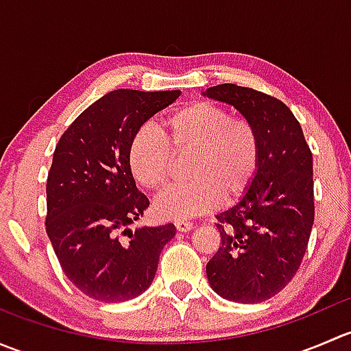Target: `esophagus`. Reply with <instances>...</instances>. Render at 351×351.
<instances>
[{
	"label": "esophagus",
	"mask_w": 351,
	"mask_h": 351,
	"mask_svg": "<svg viewBox=\"0 0 351 351\" xmlns=\"http://www.w3.org/2000/svg\"><path fill=\"white\" fill-rule=\"evenodd\" d=\"M175 228L176 231L180 232H189L190 229L193 228V224L190 221H183V219H180V221H175Z\"/></svg>",
	"instance_id": "obj_1"
}]
</instances>
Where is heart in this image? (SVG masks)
Returning <instances> with one entry per match:
<instances>
[{"instance_id": "1", "label": "heart", "mask_w": 351, "mask_h": 351, "mask_svg": "<svg viewBox=\"0 0 351 351\" xmlns=\"http://www.w3.org/2000/svg\"><path fill=\"white\" fill-rule=\"evenodd\" d=\"M189 183L156 198L159 217L186 219L210 210L219 202L238 200L260 168V137L253 123L232 117L214 101H193L162 120V136L151 125L136 130L127 161L143 189L159 192L169 182L175 158H186Z\"/></svg>"}]
</instances>
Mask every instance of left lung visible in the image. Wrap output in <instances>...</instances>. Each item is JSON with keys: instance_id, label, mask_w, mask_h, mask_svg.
Instances as JSON below:
<instances>
[{"instance_id": "left-lung-1", "label": "left lung", "mask_w": 351, "mask_h": 351, "mask_svg": "<svg viewBox=\"0 0 351 351\" xmlns=\"http://www.w3.org/2000/svg\"><path fill=\"white\" fill-rule=\"evenodd\" d=\"M205 95L238 108L261 147L244 197L215 215L221 244L205 268L208 284L232 302H263L285 289L306 254L314 222L313 153L299 120L278 98L231 83Z\"/></svg>"}]
</instances>
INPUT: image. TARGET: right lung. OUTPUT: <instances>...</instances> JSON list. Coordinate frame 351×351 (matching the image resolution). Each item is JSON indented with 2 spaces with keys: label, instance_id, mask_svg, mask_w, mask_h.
<instances>
[{
  "label": "right lung",
  "instance_id": "add662e5",
  "mask_svg": "<svg viewBox=\"0 0 351 351\" xmlns=\"http://www.w3.org/2000/svg\"><path fill=\"white\" fill-rule=\"evenodd\" d=\"M178 97V90L110 91L77 115L56 146L45 231L66 277L91 299L141 295L175 236L173 224L129 229L149 200L137 190L127 151L136 130Z\"/></svg>",
  "mask_w": 351,
  "mask_h": 351
}]
</instances>
